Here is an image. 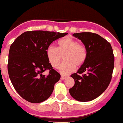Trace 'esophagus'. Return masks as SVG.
Wrapping results in <instances>:
<instances>
[{
    "label": "esophagus",
    "instance_id": "34e87169",
    "mask_svg": "<svg viewBox=\"0 0 123 123\" xmlns=\"http://www.w3.org/2000/svg\"><path fill=\"white\" fill-rule=\"evenodd\" d=\"M66 76H63V75H62V76H61V80H65V79H66Z\"/></svg>",
    "mask_w": 123,
    "mask_h": 123
}]
</instances>
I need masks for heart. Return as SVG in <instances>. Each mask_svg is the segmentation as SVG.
<instances>
[{"instance_id": "b5f03b06", "label": "heart", "mask_w": 123, "mask_h": 123, "mask_svg": "<svg viewBox=\"0 0 123 123\" xmlns=\"http://www.w3.org/2000/svg\"><path fill=\"white\" fill-rule=\"evenodd\" d=\"M87 50L84 45L71 37H66L58 43V48L49 46L46 49V55L49 63L54 68H58L64 55L65 62L62 64L60 71L63 74L72 73L76 68L84 65L87 58Z\"/></svg>"}]
</instances>
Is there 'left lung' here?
Returning a JSON list of instances; mask_svg holds the SVG:
<instances>
[{"label": "left lung", "instance_id": "8db88e82", "mask_svg": "<svg viewBox=\"0 0 123 123\" xmlns=\"http://www.w3.org/2000/svg\"><path fill=\"white\" fill-rule=\"evenodd\" d=\"M87 50V58L76 73L71 76L75 84L69 90L71 96L81 102L92 101L105 92L111 81L115 57L111 44L92 32L74 33Z\"/></svg>", "mask_w": 123, "mask_h": 123}]
</instances>
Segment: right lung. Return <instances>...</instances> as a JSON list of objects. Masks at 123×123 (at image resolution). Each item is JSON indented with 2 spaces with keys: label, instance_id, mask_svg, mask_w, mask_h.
I'll list each match as a JSON object with an SVG mask.
<instances>
[{
  "label": "right lung",
  "instance_id": "obj_1",
  "mask_svg": "<svg viewBox=\"0 0 123 123\" xmlns=\"http://www.w3.org/2000/svg\"><path fill=\"white\" fill-rule=\"evenodd\" d=\"M68 33L34 30L19 36L10 48L8 71L18 93L31 103H39L49 98L60 74L53 69L46 49L54 41ZM49 71L48 75L42 73Z\"/></svg>",
  "mask_w": 123,
  "mask_h": 123
}]
</instances>
